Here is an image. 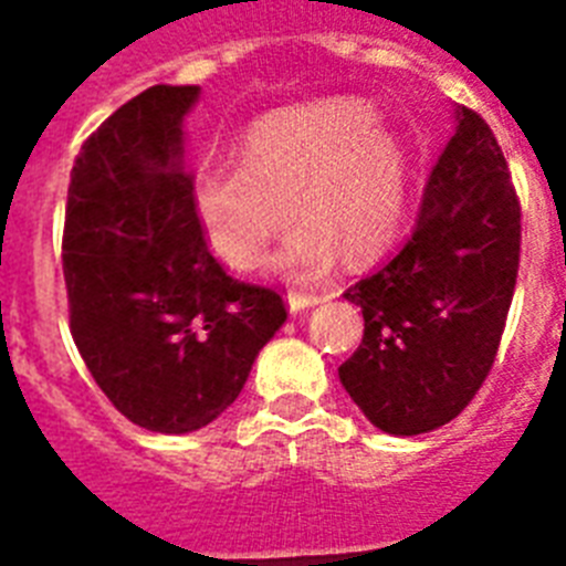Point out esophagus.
<instances>
[{
  "instance_id": "obj_1",
  "label": "esophagus",
  "mask_w": 566,
  "mask_h": 566,
  "mask_svg": "<svg viewBox=\"0 0 566 566\" xmlns=\"http://www.w3.org/2000/svg\"><path fill=\"white\" fill-rule=\"evenodd\" d=\"M323 300H326V296H319V293H291V296H287V308H291V314H302V311L314 308V305H319Z\"/></svg>"
}]
</instances>
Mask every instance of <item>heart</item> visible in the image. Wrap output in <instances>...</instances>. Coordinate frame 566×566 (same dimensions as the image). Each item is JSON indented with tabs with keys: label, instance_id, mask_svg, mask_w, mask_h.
I'll return each mask as SVG.
<instances>
[{
	"label": "heart",
	"instance_id": "heart-1",
	"mask_svg": "<svg viewBox=\"0 0 566 566\" xmlns=\"http://www.w3.org/2000/svg\"><path fill=\"white\" fill-rule=\"evenodd\" d=\"M302 220L273 266L319 279L340 249L353 261L385 252L408 208V153L361 99H323L275 111L249 128L243 158L202 161L193 211L205 243L231 270H255L293 213Z\"/></svg>",
	"mask_w": 566,
	"mask_h": 566
}]
</instances>
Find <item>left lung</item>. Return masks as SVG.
I'll return each mask as SVG.
<instances>
[{
	"label": "left lung",
	"mask_w": 566,
	"mask_h": 566,
	"mask_svg": "<svg viewBox=\"0 0 566 566\" xmlns=\"http://www.w3.org/2000/svg\"><path fill=\"white\" fill-rule=\"evenodd\" d=\"M520 264V202L491 126L455 108L411 238L344 293L364 314L340 385L376 429L411 438L455 420L496 358Z\"/></svg>",
	"instance_id": "8db88e82"
}]
</instances>
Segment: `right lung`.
Returning <instances> with one entry per match:
<instances>
[{"label": "right lung", "mask_w": 566, "mask_h": 566, "mask_svg": "<svg viewBox=\"0 0 566 566\" xmlns=\"http://www.w3.org/2000/svg\"><path fill=\"white\" fill-rule=\"evenodd\" d=\"M199 87L155 84L117 108L70 172V328L102 394L158 434L213 422L287 319L270 287L234 282L208 252L185 161Z\"/></svg>", "instance_id": "add662e5"}]
</instances>
